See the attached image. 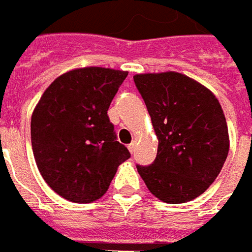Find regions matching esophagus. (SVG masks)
Listing matches in <instances>:
<instances>
[{"label":"esophagus","mask_w":252,"mask_h":252,"mask_svg":"<svg viewBox=\"0 0 252 252\" xmlns=\"http://www.w3.org/2000/svg\"><path fill=\"white\" fill-rule=\"evenodd\" d=\"M127 147H128V151H130V153L133 154L134 150H135V142H131V143H130Z\"/></svg>","instance_id":"obj_1"}]
</instances>
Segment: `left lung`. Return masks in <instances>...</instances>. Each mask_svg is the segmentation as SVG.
I'll return each mask as SVG.
<instances>
[{
    "instance_id": "1",
    "label": "left lung",
    "mask_w": 252,
    "mask_h": 252,
    "mask_svg": "<svg viewBox=\"0 0 252 252\" xmlns=\"http://www.w3.org/2000/svg\"><path fill=\"white\" fill-rule=\"evenodd\" d=\"M158 138L154 163L137 166L147 189L166 203L203 194L226 162L230 137L211 90L177 71L134 75Z\"/></svg>"
}]
</instances>
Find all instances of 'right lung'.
<instances>
[{"label": "right lung", "instance_id": "obj_1", "mask_svg": "<svg viewBox=\"0 0 252 252\" xmlns=\"http://www.w3.org/2000/svg\"><path fill=\"white\" fill-rule=\"evenodd\" d=\"M127 74L98 66L69 70L34 107L30 134L37 167L49 187L70 202L99 199L130 158L107 117Z\"/></svg>", "mask_w": 252, "mask_h": 252}]
</instances>
